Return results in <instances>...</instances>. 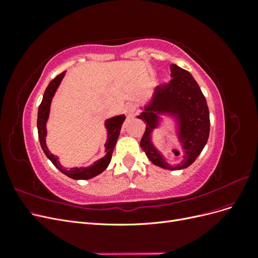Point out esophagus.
Instances as JSON below:
<instances>
[{"label": "esophagus", "mask_w": 258, "mask_h": 258, "mask_svg": "<svg viewBox=\"0 0 258 258\" xmlns=\"http://www.w3.org/2000/svg\"><path fill=\"white\" fill-rule=\"evenodd\" d=\"M123 111L128 117H134L136 115V104L132 103V102L127 103L123 107Z\"/></svg>", "instance_id": "34e87169"}]
</instances>
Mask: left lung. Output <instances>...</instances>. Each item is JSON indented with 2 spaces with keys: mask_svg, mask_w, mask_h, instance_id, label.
I'll return each instance as SVG.
<instances>
[{
  "mask_svg": "<svg viewBox=\"0 0 258 258\" xmlns=\"http://www.w3.org/2000/svg\"><path fill=\"white\" fill-rule=\"evenodd\" d=\"M170 70L172 80L155 89L152 99L138 116L146 123L140 145L155 166L181 170L189 167L206 146L210 134V114L207 100L191 74L176 64H171ZM162 114L172 116L176 121L180 151L175 154L181 158L174 166L165 160L152 142V134L159 127Z\"/></svg>",
  "mask_w": 258,
  "mask_h": 258,
  "instance_id": "obj_1",
  "label": "left lung"
}]
</instances>
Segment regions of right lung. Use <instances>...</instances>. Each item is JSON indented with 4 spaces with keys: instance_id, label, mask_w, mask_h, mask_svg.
Returning <instances> with one entry per match:
<instances>
[{
    "instance_id": "obj_1",
    "label": "right lung",
    "mask_w": 258,
    "mask_h": 258,
    "mask_svg": "<svg viewBox=\"0 0 258 258\" xmlns=\"http://www.w3.org/2000/svg\"><path fill=\"white\" fill-rule=\"evenodd\" d=\"M66 75V71L59 74L58 76L48 84L47 88H46L43 100L38 106V113H37V131H38V139H40V143L42 146V150L44 151L45 155L47 156V158L52 162V165L56 167L62 173L66 174L67 176L71 177L73 179H89L91 177H95L98 174L102 173L103 171L107 168L108 163L111 162L113 150L116 145L117 139L119 137L120 129L122 126V122L126 119V116L123 114L117 115L114 117H111L105 120V128L107 131V140L104 144L105 146V156L102 158L98 159L90 165L89 167H81V168H71L66 169L61 165L58 157L56 155H53L49 152L47 145H46V136H47V129H46V123H47L48 117H49V111H50V104L51 100L56 93L59 85Z\"/></svg>"
}]
</instances>
